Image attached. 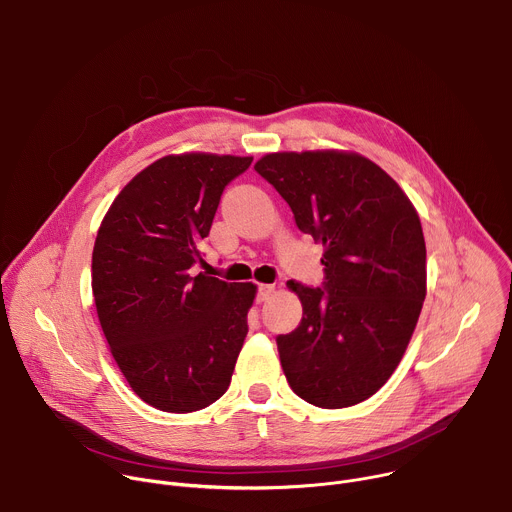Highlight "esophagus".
I'll use <instances>...</instances> for the list:
<instances>
[{"label":"esophagus","instance_id":"1","mask_svg":"<svg viewBox=\"0 0 512 512\" xmlns=\"http://www.w3.org/2000/svg\"><path fill=\"white\" fill-rule=\"evenodd\" d=\"M273 285H269V283H261L259 287H257V300L259 302H265V300H269V296L273 294Z\"/></svg>","mask_w":512,"mask_h":512}]
</instances>
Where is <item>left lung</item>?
Instances as JSON below:
<instances>
[{
  "label": "left lung",
  "instance_id": "obj_1",
  "mask_svg": "<svg viewBox=\"0 0 512 512\" xmlns=\"http://www.w3.org/2000/svg\"><path fill=\"white\" fill-rule=\"evenodd\" d=\"M324 245V281H287L302 322L279 334L289 387L340 409L375 395L397 369L425 300V241L399 184L371 160L344 152H283L255 164Z\"/></svg>",
  "mask_w": 512,
  "mask_h": 512
}]
</instances>
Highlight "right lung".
Here are the masks:
<instances>
[{"label": "right lung", "mask_w": 512, "mask_h": 512, "mask_svg": "<svg viewBox=\"0 0 512 512\" xmlns=\"http://www.w3.org/2000/svg\"><path fill=\"white\" fill-rule=\"evenodd\" d=\"M253 158L166 156L113 200L93 249V296L129 387L148 405L190 413L221 399L249 332L253 283H227L204 263L225 188Z\"/></svg>", "instance_id": "right-lung-1"}]
</instances>
